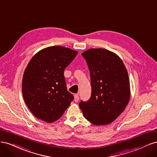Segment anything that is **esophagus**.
<instances>
[{
	"instance_id": "1",
	"label": "esophagus",
	"mask_w": 157,
	"mask_h": 157,
	"mask_svg": "<svg viewBox=\"0 0 157 157\" xmlns=\"http://www.w3.org/2000/svg\"><path fill=\"white\" fill-rule=\"evenodd\" d=\"M79 100V97H78V95L77 94H75L74 96V101L75 102H77Z\"/></svg>"
}]
</instances>
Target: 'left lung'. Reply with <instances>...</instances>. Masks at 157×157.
I'll list each match as a JSON object with an SVG mask.
<instances>
[{"label":"left lung","mask_w":157,"mask_h":157,"mask_svg":"<svg viewBox=\"0 0 157 157\" xmlns=\"http://www.w3.org/2000/svg\"><path fill=\"white\" fill-rule=\"evenodd\" d=\"M90 73L92 94L79 103L84 117L92 124L107 125L124 111L130 98L129 77L118 55L103 48H91L82 54Z\"/></svg>","instance_id":"1"}]
</instances>
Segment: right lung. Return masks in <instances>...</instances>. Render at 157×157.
<instances>
[{"label": "right lung", "mask_w": 157, "mask_h": 157, "mask_svg": "<svg viewBox=\"0 0 157 157\" xmlns=\"http://www.w3.org/2000/svg\"><path fill=\"white\" fill-rule=\"evenodd\" d=\"M78 52L61 46L47 47L33 57L24 71L22 93L27 107L38 119L53 122L74 99L67 91L64 70Z\"/></svg>", "instance_id": "1"}]
</instances>
